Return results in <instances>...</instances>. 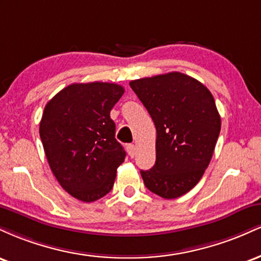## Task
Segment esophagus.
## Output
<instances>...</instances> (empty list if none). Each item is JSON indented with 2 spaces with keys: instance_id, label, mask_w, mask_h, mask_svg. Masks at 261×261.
<instances>
[{
  "instance_id": "obj_1",
  "label": "esophagus",
  "mask_w": 261,
  "mask_h": 261,
  "mask_svg": "<svg viewBox=\"0 0 261 261\" xmlns=\"http://www.w3.org/2000/svg\"><path fill=\"white\" fill-rule=\"evenodd\" d=\"M126 151H127V153H128V155H130L131 158L134 157L135 155V153H136V147H135V145H127L126 146Z\"/></svg>"
}]
</instances>
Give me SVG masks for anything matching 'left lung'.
Returning a JSON list of instances; mask_svg holds the SVG:
<instances>
[{"label":"left lung","mask_w":261,"mask_h":261,"mask_svg":"<svg viewBox=\"0 0 261 261\" xmlns=\"http://www.w3.org/2000/svg\"><path fill=\"white\" fill-rule=\"evenodd\" d=\"M130 87L157 130L155 163L141 176L155 195L176 199L199 182L214 154L221 131L216 103L201 82L180 72L135 80Z\"/></svg>","instance_id":"obj_1"}]
</instances>
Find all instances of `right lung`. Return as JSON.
Here are the masks:
<instances>
[{
  "mask_svg": "<svg viewBox=\"0 0 261 261\" xmlns=\"http://www.w3.org/2000/svg\"><path fill=\"white\" fill-rule=\"evenodd\" d=\"M122 94L115 83H73L45 106L39 127L45 155L60 185L83 202L112 190L126 155L110 119Z\"/></svg>",
  "mask_w": 261,
  "mask_h": 261,
  "instance_id": "right-lung-1",
  "label": "right lung"
}]
</instances>
